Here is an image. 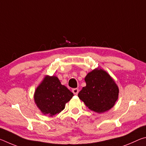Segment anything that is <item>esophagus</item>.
<instances>
[{"instance_id": "1", "label": "esophagus", "mask_w": 146, "mask_h": 146, "mask_svg": "<svg viewBox=\"0 0 146 146\" xmlns=\"http://www.w3.org/2000/svg\"><path fill=\"white\" fill-rule=\"evenodd\" d=\"M78 91H79V90L78 88H74L72 90V92L73 93L74 95H76L78 93Z\"/></svg>"}]
</instances>
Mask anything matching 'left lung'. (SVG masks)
<instances>
[{"label":"left lung","mask_w":146,"mask_h":146,"mask_svg":"<svg viewBox=\"0 0 146 146\" xmlns=\"http://www.w3.org/2000/svg\"><path fill=\"white\" fill-rule=\"evenodd\" d=\"M84 80L86 86L78 93V97L90 110L102 113L115 106L119 89L108 72L102 68L94 69Z\"/></svg>","instance_id":"left-lung-1"}]
</instances>
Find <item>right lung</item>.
Instances as JSON below:
<instances>
[{"instance_id": "obj_1", "label": "right lung", "mask_w": 146, "mask_h": 146, "mask_svg": "<svg viewBox=\"0 0 146 146\" xmlns=\"http://www.w3.org/2000/svg\"><path fill=\"white\" fill-rule=\"evenodd\" d=\"M73 97V93L61 84L57 76L46 75L36 88L34 101L42 113L53 117L64 110Z\"/></svg>"}]
</instances>
